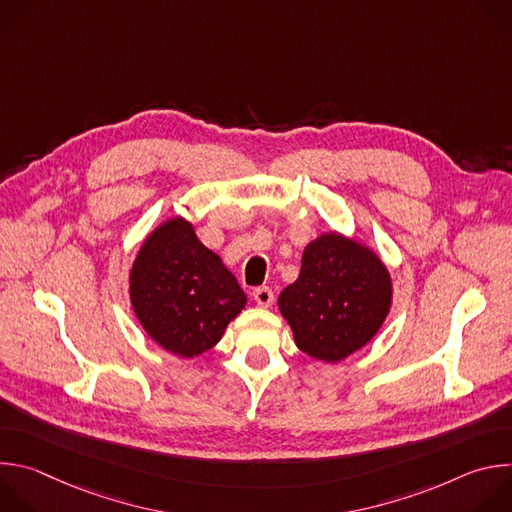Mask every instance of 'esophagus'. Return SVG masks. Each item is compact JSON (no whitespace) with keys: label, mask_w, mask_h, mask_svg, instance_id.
I'll list each match as a JSON object with an SVG mask.
<instances>
[{"label":"esophagus","mask_w":512,"mask_h":512,"mask_svg":"<svg viewBox=\"0 0 512 512\" xmlns=\"http://www.w3.org/2000/svg\"><path fill=\"white\" fill-rule=\"evenodd\" d=\"M253 300L261 306V308H269L271 304H273V300H275V296H273V291H271V287H257L255 291H253Z\"/></svg>","instance_id":"esophagus-1"}]
</instances>
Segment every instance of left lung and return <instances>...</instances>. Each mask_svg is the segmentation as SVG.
I'll return each instance as SVG.
<instances>
[{
    "label": "left lung",
    "instance_id": "obj_1",
    "mask_svg": "<svg viewBox=\"0 0 512 512\" xmlns=\"http://www.w3.org/2000/svg\"><path fill=\"white\" fill-rule=\"evenodd\" d=\"M393 302V283L375 251L340 233L312 241L300 277L277 300L298 348L340 362L373 340Z\"/></svg>",
    "mask_w": 512,
    "mask_h": 512
}]
</instances>
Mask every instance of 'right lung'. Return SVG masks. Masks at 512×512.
I'll return each mask as SVG.
<instances>
[{
	"mask_svg": "<svg viewBox=\"0 0 512 512\" xmlns=\"http://www.w3.org/2000/svg\"><path fill=\"white\" fill-rule=\"evenodd\" d=\"M129 298L150 338L182 358L210 350L247 304L223 259L180 216L143 241L129 273Z\"/></svg>",
	"mask_w": 512,
	"mask_h": 512,
	"instance_id": "obj_1",
	"label": "right lung"
}]
</instances>
